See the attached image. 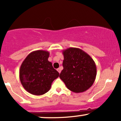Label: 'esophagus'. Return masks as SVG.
Masks as SVG:
<instances>
[{"instance_id":"obj_1","label":"esophagus","mask_w":121,"mask_h":121,"mask_svg":"<svg viewBox=\"0 0 121 121\" xmlns=\"http://www.w3.org/2000/svg\"><path fill=\"white\" fill-rule=\"evenodd\" d=\"M57 70L58 72H59V73H61V69L60 68H58L57 69Z\"/></svg>"}]
</instances>
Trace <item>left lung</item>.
I'll return each instance as SVG.
<instances>
[{
    "mask_svg": "<svg viewBox=\"0 0 121 121\" xmlns=\"http://www.w3.org/2000/svg\"><path fill=\"white\" fill-rule=\"evenodd\" d=\"M63 70L60 78L68 89L78 93L89 89L95 81L97 68L95 62L87 53L77 48L62 51Z\"/></svg>",
    "mask_w": 121,
    "mask_h": 121,
    "instance_id": "8db88e82",
    "label": "left lung"
}]
</instances>
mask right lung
I'll use <instances>...</instances> for the list:
<instances>
[{"instance_id":"1","label":"right lung","mask_w":121,"mask_h":121,"mask_svg":"<svg viewBox=\"0 0 121 121\" xmlns=\"http://www.w3.org/2000/svg\"><path fill=\"white\" fill-rule=\"evenodd\" d=\"M49 52L37 50L30 53L22 62L19 78L26 91L34 95L46 93L51 89L52 82L59 76L48 61Z\"/></svg>"}]
</instances>
